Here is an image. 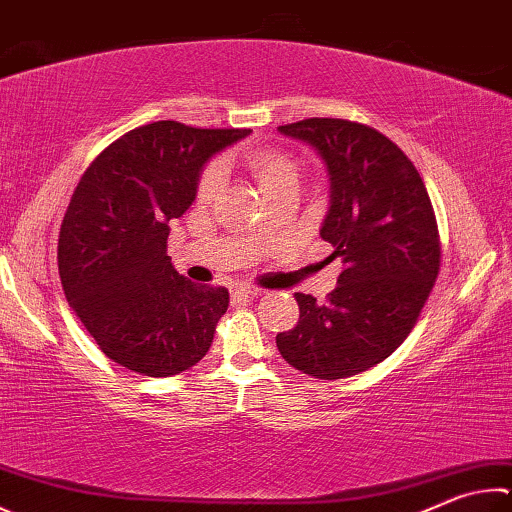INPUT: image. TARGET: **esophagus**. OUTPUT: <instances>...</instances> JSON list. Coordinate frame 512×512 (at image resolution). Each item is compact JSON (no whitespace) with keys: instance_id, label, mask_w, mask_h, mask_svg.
I'll use <instances>...</instances> for the list:
<instances>
[{"instance_id":"1","label":"esophagus","mask_w":512,"mask_h":512,"mask_svg":"<svg viewBox=\"0 0 512 512\" xmlns=\"http://www.w3.org/2000/svg\"><path fill=\"white\" fill-rule=\"evenodd\" d=\"M264 288H257V286H239L232 291V302H244L250 300V297H257L262 295Z\"/></svg>"}]
</instances>
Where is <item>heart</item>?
<instances>
[{"label":"heart","instance_id":"1","mask_svg":"<svg viewBox=\"0 0 512 512\" xmlns=\"http://www.w3.org/2000/svg\"><path fill=\"white\" fill-rule=\"evenodd\" d=\"M241 165L253 176L266 199L286 190L297 192V188H300L302 163L297 156L282 150V147H255V150L241 156ZM221 181H224L221 167L208 165L197 181V199L201 203L215 199L221 190Z\"/></svg>","mask_w":512,"mask_h":512}]
</instances>
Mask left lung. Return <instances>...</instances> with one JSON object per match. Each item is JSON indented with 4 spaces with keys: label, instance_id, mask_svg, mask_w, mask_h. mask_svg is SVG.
<instances>
[{
    "label": "left lung",
    "instance_id": "left-lung-1",
    "mask_svg": "<svg viewBox=\"0 0 512 512\" xmlns=\"http://www.w3.org/2000/svg\"><path fill=\"white\" fill-rule=\"evenodd\" d=\"M280 132L315 147L327 165L331 206L320 237L345 268L324 304L295 293L300 320L277 333V349L313 378L356 376L403 345L439 275L430 194L401 147L374 127L306 118Z\"/></svg>",
    "mask_w": 512,
    "mask_h": 512
}]
</instances>
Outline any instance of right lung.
<instances>
[{
	"label": "right lung",
	"instance_id": "add662e5",
	"mask_svg": "<svg viewBox=\"0 0 512 512\" xmlns=\"http://www.w3.org/2000/svg\"><path fill=\"white\" fill-rule=\"evenodd\" d=\"M248 134L159 120L120 136L82 174L58 268L69 306L109 360L167 378L208 353L228 288L176 273L167 224L192 206L203 165Z\"/></svg>",
	"mask_w": 512,
	"mask_h": 512
}]
</instances>
